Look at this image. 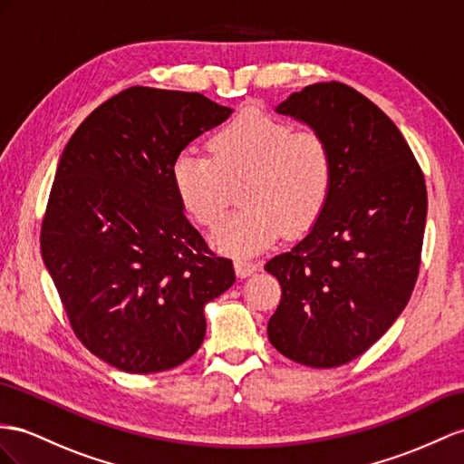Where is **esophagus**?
<instances>
[{
	"instance_id": "obj_1",
	"label": "esophagus",
	"mask_w": 464,
	"mask_h": 464,
	"mask_svg": "<svg viewBox=\"0 0 464 464\" xmlns=\"http://www.w3.org/2000/svg\"><path fill=\"white\" fill-rule=\"evenodd\" d=\"M256 265L255 263H248V260H235V272H237V276L239 278H246V276H251V275H255L256 272Z\"/></svg>"
}]
</instances>
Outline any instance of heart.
Listing matches in <instances>:
<instances>
[{"mask_svg":"<svg viewBox=\"0 0 464 464\" xmlns=\"http://www.w3.org/2000/svg\"><path fill=\"white\" fill-rule=\"evenodd\" d=\"M209 152L182 150L170 176L182 208L204 227L219 221L241 186L243 208L211 233V245L223 255H258L282 229L310 227L327 204L334 152L315 129L294 130L282 119L246 111L209 139Z\"/></svg>","mask_w":464,"mask_h":464,"instance_id":"heart-1","label":"heart"}]
</instances>
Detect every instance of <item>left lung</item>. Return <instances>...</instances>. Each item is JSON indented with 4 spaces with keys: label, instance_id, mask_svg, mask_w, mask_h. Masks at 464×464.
<instances>
[{
    "label": "left lung",
    "instance_id": "8db88e82",
    "mask_svg": "<svg viewBox=\"0 0 464 464\" xmlns=\"http://www.w3.org/2000/svg\"><path fill=\"white\" fill-rule=\"evenodd\" d=\"M276 113L327 139L334 184L310 233L265 265L282 288L268 339L290 361L334 368L371 349L408 305L427 218L423 172L392 119L341 82L294 92Z\"/></svg>",
    "mask_w": 464,
    "mask_h": 464
}]
</instances>
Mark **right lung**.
Returning <instances> with one entry per match:
<instances>
[{
  "label": "right lung",
  "mask_w": 464,
  "mask_h": 464,
  "mask_svg": "<svg viewBox=\"0 0 464 464\" xmlns=\"http://www.w3.org/2000/svg\"><path fill=\"white\" fill-rule=\"evenodd\" d=\"M233 113L196 92L133 86L70 137L41 253L76 337L123 372L182 364L206 337L208 302L235 282L174 192V159Z\"/></svg>",
  "instance_id": "obj_1"
}]
</instances>
